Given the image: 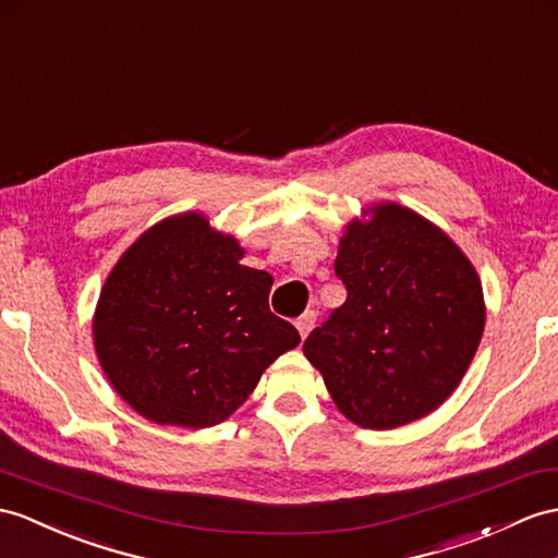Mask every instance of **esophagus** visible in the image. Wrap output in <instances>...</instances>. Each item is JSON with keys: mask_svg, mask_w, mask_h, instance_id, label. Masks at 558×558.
<instances>
[{"mask_svg": "<svg viewBox=\"0 0 558 558\" xmlns=\"http://www.w3.org/2000/svg\"><path fill=\"white\" fill-rule=\"evenodd\" d=\"M315 322H317L315 310H305L303 315L295 319V329H298V333H301V338H305L312 331V326H315Z\"/></svg>", "mask_w": 558, "mask_h": 558, "instance_id": "obj_1", "label": "esophagus"}]
</instances>
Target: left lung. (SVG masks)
<instances>
[{"mask_svg": "<svg viewBox=\"0 0 558 558\" xmlns=\"http://www.w3.org/2000/svg\"><path fill=\"white\" fill-rule=\"evenodd\" d=\"M333 269L348 298L303 352L338 412L372 430L436 412L485 329L481 277L464 251L424 215L381 201L345 225Z\"/></svg>", "mask_w": 558, "mask_h": 558, "instance_id": "1", "label": "left lung"}]
</instances>
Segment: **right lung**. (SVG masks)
Returning a JSON list of instances; mask_svg holds the SVG:
<instances>
[{"instance_id":"obj_1","label":"right lung","mask_w":558,"mask_h":558,"mask_svg":"<svg viewBox=\"0 0 558 558\" xmlns=\"http://www.w3.org/2000/svg\"><path fill=\"white\" fill-rule=\"evenodd\" d=\"M203 213L170 215L120 255L92 319L108 384L160 426L210 428L301 343L269 312L271 277Z\"/></svg>"}]
</instances>
